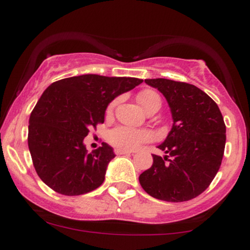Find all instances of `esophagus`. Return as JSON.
<instances>
[{"mask_svg": "<svg viewBox=\"0 0 250 250\" xmlns=\"http://www.w3.org/2000/svg\"><path fill=\"white\" fill-rule=\"evenodd\" d=\"M131 151L129 150H125V149H115V154L116 155H123V154H130Z\"/></svg>", "mask_w": 250, "mask_h": 250, "instance_id": "34e87169", "label": "esophagus"}]
</instances>
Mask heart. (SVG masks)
Masks as SVG:
<instances>
[{"mask_svg": "<svg viewBox=\"0 0 250 250\" xmlns=\"http://www.w3.org/2000/svg\"><path fill=\"white\" fill-rule=\"evenodd\" d=\"M136 100L146 113L154 108L160 109L161 107V97L156 91L151 90V89H145V90L140 91L137 94ZM113 108L114 102L108 107V114L111 113ZM151 139H153V135L150 131L125 127V125L114 128L108 135V140L111 145L119 149H125V150H133L139 147L141 143L150 141Z\"/></svg>", "mask_w": 250, "mask_h": 250, "instance_id": "b5f03b06", "label": "heart"}]
</instances>
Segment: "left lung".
Listing matches in <instances>:
<instances>
[{"instance_id": "obj_1", "label": "left lung", "mask_w": 250, "mask_h": 250, "mask_svg": "<svg viewBox=\"0 0 250 250\" xmlns=\"http://www.w3.org/2000/svg\"><path fill=\"white\" fill-rule=\"evenodd\" d=\"M163 94L173 127L159 146L166 156L153 155V166L140 175V185L155 199L183 202L209 187L222 162L226 125L219 107L205 91L186 82L145 80Z\"/></svg>"}]
</instances>
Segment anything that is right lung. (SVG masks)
Returning <instances> with one entry per match:
<instances>
[{
    "mask_svg": "<svg viewBox=\"0 0 250 250\" xmlns=\"http://www.w3.org/2000/svg\"><path fill=\"white\" fill-rule=\"evenodd\" d=\"M136 77L87 74L56 81L33 109L28 147L37 175L56 193L75 196L99 188L115 157L107 143L88 154L83 139L104 122L108 104L142 83Z\"/></svg>",
    "mask_w": 250,
    "mask_h": 250,
    "instance_id": "1",
    "label": "right lung"
}]
</instances>
